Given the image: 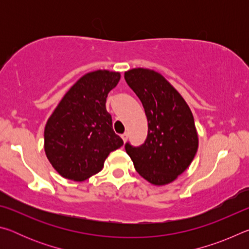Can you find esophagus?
I'll use <instances>...</instances> for the list:
<instances>
[{"mask_svg": "<svg viewBox=\"0 0 249 249\" xmlns=\"http://www.w3.org/2000/svg\"><path fill=\"white\" fill-rule=\"evenodd\" d=\"M121 137H122V140H123V142H125L126 141H127V138H128V134L127 133H124Z\"/></svg>", "mask_w": 249, "mask_h": 249, "instance_id": "obj_1", "label": "esophagus"}]
</instances>
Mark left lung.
Segmentation results:
<instances>
[{
  "instance_id": "1",
  "label": "left lung",
  "mask_w": 249,
  "mask_h": 249,
  "mask_svg": "<svg viewBox=\"0 0 249 249\" xmlns=\"http://www.w3.org/2000/svg\"><path fill=\"white\" fill-rule=\"evenodd\" d=\"M126 82L140 98L148 121L145 142L125 150L142 178L155 185L175 181L190 166L199 146L192 112L165 77L154 70L126 71Z\"/></svg>"
}]
</instances>
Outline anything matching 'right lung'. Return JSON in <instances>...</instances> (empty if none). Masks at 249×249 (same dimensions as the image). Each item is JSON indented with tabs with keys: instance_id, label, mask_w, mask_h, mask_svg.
Instances as JSON below:
<instances>
[{
	"instance_id": "obj_1",
	"label": "right lung",
	"mask_w": 249,
	"mask_h": 249,
	"mask_svg": "<svg viewBox=\"0 0 249 249\" xmlns=\"http://www.w3.org/2000/svg\"><path fill=\"white\" fill-rule=\"evenodd\" d=\"M120 72L96 70L80 78L64 95L45 126V153L66 179L83 181L102 170L109 153L124 144L112 127L105 102Z\"/></svg>"
}]
</instances>
